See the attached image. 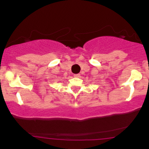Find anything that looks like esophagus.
I'll return each mask as SVG.
<instances>
[{
	"label": "esophagus",
	"mask_w": 149,
	"mask_h": 149,
	"mask_svg": "<svg viewBox=\"0 0 149 149\" xmlns=\"http://www.w3.org/2000/svg\"><path fill=\"white\" fill-rule=\"evenodd\" d=\"M80 76V74L79 73H78V74H75L74 75V77H76V78H79Z\"/></svg>",
	"instance_id": "1"
}]
</instances>
